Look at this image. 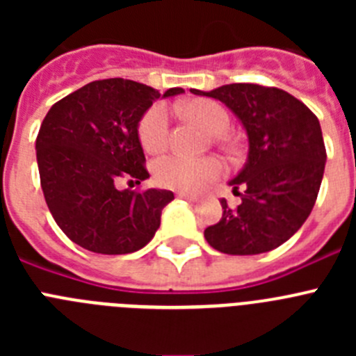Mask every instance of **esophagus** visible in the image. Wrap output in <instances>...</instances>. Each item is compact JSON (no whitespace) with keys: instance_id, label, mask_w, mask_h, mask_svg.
Returning a JSON list of instances; mask_svg holds the SVG:
<instances>
[{"instance_id":"obj_1","label":"esophagus","mask_w":356,"mask_h":356,"mask_svg":"<svg viewBox=\"0 0 356 356\" xmlns=\"http://www.w3.org/2000/svg\"><path fill=\"white\" fill-rule=\"evenodd\" d=\"M178 197H181V200H187V201H196V196H193V194L180 193V194H178Z\"/></svg>"}]
</instances>
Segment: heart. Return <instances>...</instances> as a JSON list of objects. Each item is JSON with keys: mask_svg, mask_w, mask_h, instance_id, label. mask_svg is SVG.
<instances>
[{"mask_svg": "<svg viewBox=\"0 0 356 356\" xmlns=\"http://www.w3.org/2000/svg\"><path fill=\"white\" fill-rule=\"evenodd\" d=\"M180 114L188 121L197 122L205 128L213 140L221 139L229 127L226 108L212 99H191L178 106ZM140 146L147 153H160L168 146L169 115L163 105H155L147 110L139 122ZM156 184L175 191H200L216 181L222 175V163L213 156L205 159H184L178 155H165L153 165Z\"/></svg>", "mask_w": 356, "mask_h": 356, "instance_id": "1", "label": "heart"}]
</instances>
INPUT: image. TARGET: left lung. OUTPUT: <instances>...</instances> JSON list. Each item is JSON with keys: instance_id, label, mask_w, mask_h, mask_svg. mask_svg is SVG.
<instances>
[{"instance_id": "1", "label": "left lung", "mask_w": 356, "mask_h": 356, "mask_svg": "<svg viewBox=\"0 0 356 356\" xmlns=\"http://www.w3.org/2000/svg\"><path fill=\"white\" fill-rule=\"evenodd\" d=\"M200 96L225 103L244 124L248 162L229 181L237 207L221 200L222 217L205 229L213 250L226 254L271 251L301 228L316 205L326 147L319 119L278 87L229 83Z\"/></svg>"}]
</instances>
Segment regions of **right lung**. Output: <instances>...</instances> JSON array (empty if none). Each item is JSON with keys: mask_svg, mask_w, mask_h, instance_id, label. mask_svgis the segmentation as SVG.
Masks as SVG:
<instances>
[{"mask_svg": "<svg viewBox=\"0 0 356 356\" xmlns=\"http://www.w3.org/2000/svg\"><path fill=\"white\" fill-rule=\"evenodd\" d=\"M184 89H169L175 96ZM160 92L122 78L83 85L49 108L35 140L40 187L53 219L74 244L102 254L140 250L160 226L171 191H119L146 180L140 118Z\"/></svg>", "mask_w": 356, "mask_h": 356, "instance_id": "1", "label": "right lung"}]
</instances>
